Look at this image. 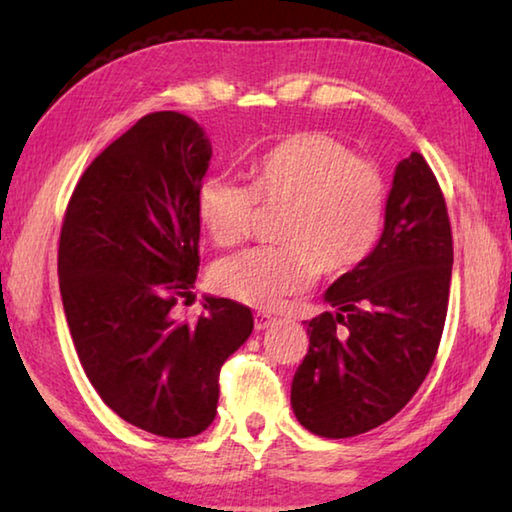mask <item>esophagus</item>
I'll return each mask as SVG.
<instances>
[{"label":"esophagus","instance_id":"1","mask_svg":"<svg viewBox=\"0 0 512 512\" xmlns=\"http://www.w3.org/2000/svg\"><path fill=\"white\" fill-rule=\"evenodd\" d=\"M275 320L277 318L268 316V314H259V311H257V314H255V329H268L275 323Z\"/></svg>","mask_w":512,"mask_h":512}]
</instances>
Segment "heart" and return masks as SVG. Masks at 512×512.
I'll list each match as a JSON object with an SVG mask.
<instances>
[{"instance_id": "1", "label": "heart", "mask_w": 512, "mask_h": 512, "mask_svg": "<svg viewBox=\"0 0 512 512\" xmlns=\"http://www.w3.org/2000/svg\"><path fill=\"white\" fill-rule=\"evenodd\" d=\"M257 203L282 207L280 246L244 250L214 268V284L244 305L273 309L305 291L316 273L341 277L377 248L388 214L386 178L341 140L302 131L271 146L253 167L250 187L210 178L198 187L196 214L216 246L250 235Z\"/></svg>"}]
</instances>
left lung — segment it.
I'll return each mask as SVG.
<instances>
[{"label": "left lung", "mask_w": 512, "mask_h": 512, "mask_svg": "<svg viewBox=\"0 0 512 512\" xmlns=\"http://www.w3.org/2000/svg\"><path fill=\"white\" fill-rule=\"evenodd\" d=\"M454 244L443 189L420 153L395 169L381 239L305 320L309 350L293 375L298 422L352 438L400 413L429 375L443 336Z\"/></svg>", "instance_id": "left-lung-1"}]
</instances>
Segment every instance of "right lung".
Here are the masks:
<instances>
[{
  "label": "right lung",
  "instance_id": "obj_1",
  "mask_svg": "<svg viewBox=\"0 0 512 512\" xmlns=\"http://www.w3.org/2000/svg\"><path fill=\"white\" fill-rule=\"evenodd\" d=\"M210 158L194 119L151 112L92 160L60 228V296L85 375L121 420L162 438L210 427L221 366L253 332L250 309L228 298L207 296L194 323L173 316L201 264Z\"/></svg>",
  "mask_w": 512,
  "mask_h": 512
}]
</instances>
